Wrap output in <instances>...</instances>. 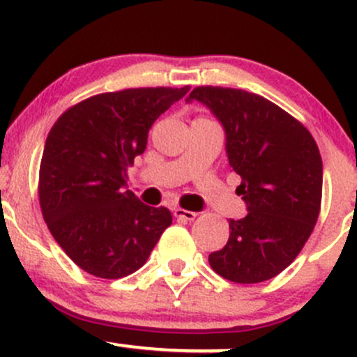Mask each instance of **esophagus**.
I'll return each mask as SVG.
<instances>
[{"label": "esophagus", "mask_w": 357, "mask_h": 357, "mask_svg": "<svg viewBox=\"0 0 357 357\" xmlns=\"http://www.w3.org/2000/svg\"><path fill=\"white\" fill-rule=\"evenodd\" d=\"M174 215L177 219H185V221H194L195 218H197V212L194 211H185V209H180V207H177V209H174Z\"/></svg>", "instance_id": "esophagus-1"}]
</instances>
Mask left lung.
Segmentation results:
<instances>
[{"mask_svg":"<svg viewBox=\"0 0 357 357\" xmlns=\"http://www.w3.org/2000/svg\"><path fill=\"white\" fill-rule=\"evenodd\" d=\"M204 102L226 130L229 165L248 214L229 221V239L209 265L234 283H259L282 273L310 238L322 202V158L298 119L263 96L199 86Z\"/></svg>","mask_w":357,"mask_h":357,"instance_id":"left-lung-1","label":"left lung"}]
</instances>
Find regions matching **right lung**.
Here are the masks:
<instances>
[{
    "instance_id": "add662e5",
    "label": "right lung",
    "mask_w": 357,
    "mask_h": 357,
    "mask_svg": "<svg viewBox=\"0 0 357 357\" xmlns=\"http://www.w3.org/2000/svg\"><path fill=\"white\" fill-rule=\"evenodd\" d=\"M189 89L102 92L70 106L52 126L40 162V209L59 246L89 275L135 273L172 224L167 207L146 206L123 187L155 119Z\"/></svg>"
}]
</instances>
